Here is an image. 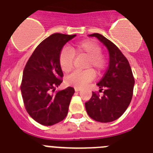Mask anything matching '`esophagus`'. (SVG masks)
Here are the masks:
<instances>
[{
	"label": "esophagus",
	"mask_w": 153,
	"mask_h": 153,
	"mask_svg": "<svg viewBox=\"0 0 153 153\" xmlns=\"http://www.w3.org/2000/svg\"><path fill=\"white\" fill-rule=\"evenodd\" d=\"M74 90H75L76 92H78V91H79V90H81V88H79V87H75V88H74Z\"/></svg>",
	"instance_id": "34e87169"
}]
</instances>
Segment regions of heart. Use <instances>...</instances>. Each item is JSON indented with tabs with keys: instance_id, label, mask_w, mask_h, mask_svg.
Masks as SVG:
<instances>
[{
	"instance_id": "b5f03b06",
	"label": "heart",
	"mask_w": 153,
	"mask_h": 153,
	"mask_svg": "<svg viewBox=\"0 0 153 153\" xmlns=\"http://www.w3.org/2000/svg\"><path fill=\"white\" fill-rule=\"evenodd\" d=\"M102 49L97 42L91 40H86L79 42L71 49L64 47L60 53L59 63L62 70L65 73L70 72L73 68L74 54L87 56L85 67H92L97 74L105 68L106 61L101 54ZM94 78V72L88 69L85 70H76L66 78V83L68 85L76 87H82Z\"/></svg>"
}]
</instances>
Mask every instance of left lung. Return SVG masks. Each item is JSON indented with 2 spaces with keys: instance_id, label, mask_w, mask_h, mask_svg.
<instances>
[{
  "instance_id": "8db88e82",
  "label": "left lung",
  "mask_w": 153,
  "mask_h": 153,
  "mask_svg": "<svg viewBox=\"0 0 153 153\" xmlns=\"http://www.w3.org/2000/svg\"><path fill=\"white\" fill-rule=\"evenodd\" d=\"M106 46L109 51V63L103 77L97 83L103 95L93 92L85 107L88 115L97 122L109 123L120 118L131 102L135 79L129 61L118 47L100 33H93Z\"/></svg>"
}]
</instances>
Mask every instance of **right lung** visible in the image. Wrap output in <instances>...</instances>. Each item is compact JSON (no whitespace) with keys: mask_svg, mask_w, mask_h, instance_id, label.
<instances>
[{"mask_svg":"<svg viewBox=\"0 0 153 153\" xmlns=\"http://www.w3.org/2000/svg\"><path fill=\"white\" fill-rule=\"evenodd\" d=\"M76 36L53 33L39 44L29 58L23 72L21 90L28 114L36 122L53 126L68 113L74 88L53 93L62 83L59 56L63 46Z\"/></svg>","mask_w":153,"mask_h":153,"instance_id":"obj_1","label":"right lung"}]
</instances>
